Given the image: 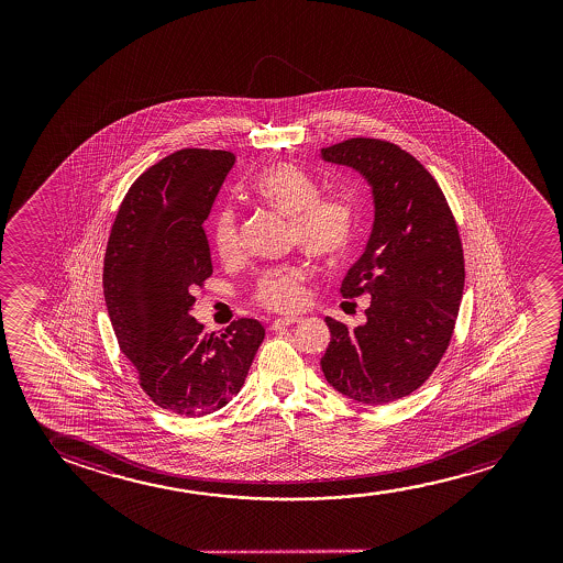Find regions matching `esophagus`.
I'll return each instance as SVG.
<instances>
[{
    "label": "esophagus",
    "instance_id": "obj_1",
    "mask_svg": "<svg viewBox=\"0 0 563 563\" xmlns=\"http://www.w3.org/2000/svg\"><path fill=\"white\" fill-rule=\"evenodd\" d=\"M300 317H278L271 324V331H278V329H285V327H290V324L300 323Z\"/></svg>",
    "mask_w": 563,
    "mask_h": 563
}]
</instances>
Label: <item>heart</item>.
I'll return each mask as SVG.
<instances>
[{
	"mask_svg": "<svg viewBox=\"0 0 563 563\" xmlns=\"http://www.w3.org/2000/svg\"><path fill=\"white\" fill-rule=\"evenodd\" d=\"M319 192L316 178L294 163H275L252 183V194L257 200L283 216L292 217V242L316 257L334 260L346 254L354 242L357 206L346 194ZM211 240L217 255L224 262L240 257L242 236L234 209L224 208L217 213ZM306 280L308 269L301 263L267 269L255 283V301L275 311H294L306 300Z\"/></svg>",
	"mask_w": 563,
	"mask_h": 563,
	"instance_id": "heart-1",
	"label": "heart"
}]
</instances>
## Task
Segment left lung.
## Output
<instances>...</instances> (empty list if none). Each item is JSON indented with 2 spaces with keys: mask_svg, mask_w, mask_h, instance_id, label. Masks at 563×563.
Wrapping results in <instances>:
<instances>
[{
  "mask_svg": "<svg viewBox=\"0 0 563 563\" xmlns=\"http://www.w3.org/2000/svg\"><path fill=\"white\" fill-rule=\"evenodd\" d=\"M321 159L360 173L373 196L367 246L340 288L369 296L367 321L350 331L324 317L321 369L340 394L383 406L423 385L446 352L465 283L462 242L437 180L396 144L350 139Z\"/></svg>",
  "mask_w": 563,
  "mask_h": 563,
  "instance_id": "left-lung-1",
  "label": "left lung"
}]
</instances>
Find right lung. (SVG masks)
Listing matches in <instances>:
<instances>
[{
	"instance_id": "right-lung-1",
	"label": "right lung",
	"mask_w": 563,
	"mask_h": 563,
	"mask_svg": "<svg viewBox=\"0 0 563 563\" xmlns=\"http://www.w3.org/2000/svg\"><path fill=\"white\" fill-rule=\"evenodd\" d=\"M236 157L178 150L142 173L124 196L103 262V296L119 347L163 409L201 417L240 393L265 339L257 319L216 336L190 311L213 273L203 221Z\"/></svg>"
}]
</instances>
